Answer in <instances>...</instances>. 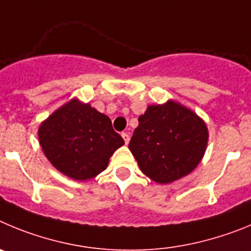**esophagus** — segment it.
<instances>
[{
	"mask_svg": "<svg viewBox=\"0 0 251 251\" xmlns=\"http://www.w3.org/2000/svg\"><path fill=\"white\" fill-rule=\"evenodd\" d=\"M121 136H123L124 141H125V144L127 145L128 141H130V135H128L127 132H123V134H121Z\"/></svg>",
	"mask_w": 251,
	"mask_h": 251,
	"instance_id": "esophagus-1",
	"label": "esophagus"
}]
</instances>
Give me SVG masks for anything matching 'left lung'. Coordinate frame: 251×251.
I'll use <instances>...</instances> for the list:
<instances>
[{
    "mask_svg": "<svg viewBox=\"0 0 251 251\" xmlns=\"http://www.w3.org/2000/svg\"><path fill=\"white\" fill-rule=\"evenodd\" d=\"M207 145L204 121L181 106L168 101L149 106L139 117L128 149L146 176L168 184L198 166Z\"/></svg>",
    "mask_w": 251,
    "mask_h": 251,
    "instance_id": "8db88e82",
    "label": "left lung"
}]
</instances>
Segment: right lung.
I'll return each instance as SVG.
<instances>
[{
    "label": "right lung",
    "mask_w": 251,
    "mask_h": 251,
    "mask_svg": "<svg viewBox=\"0 0 251 251\" xmlns=\"http://www.w3.org/2000/svg\"><path fill=\"white\" fill-rule=\"evenodd\" d=\"M40 145L50 162L75 180L92 179L103 171L124 139L106 115L74 99L38 128Z\"/></svg>",
    "instance_id": "obj_1"
}]
</instances>
